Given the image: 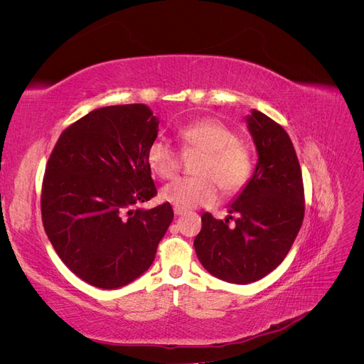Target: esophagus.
I'll use <instances>...</instances> for the list:
<instances>
[{"mask_svg":"<svg viewBox=\"0 0 364 364\" xmlns=\"http://www.w3.org/2000/svg\"><path fill=\"white\" fill-rule=\"evenodd\" d=\"M173 211H174V214H176V215H182V214H185V213H186V209H185V208H182V206L174 205V206H173Z\"/></svg>","mask_w":364,"mask_h":364,"instance_id":"obj_1","label":"esophagus"}]
</instances>
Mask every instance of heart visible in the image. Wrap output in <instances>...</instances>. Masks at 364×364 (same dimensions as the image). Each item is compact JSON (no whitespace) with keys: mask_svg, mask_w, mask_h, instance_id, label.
<instances>
[{"mask_svg":"<svg viewBox=\"0 0 364 364\" xmlns=\"http://www.w3.org/2000/svg\"><path fill=\"white\" fill-rule=\"evenodd\" d=\"M182 151H202L194 171L197 176L165 185L162 199L182 208L213 205L218 186L226 196L240 193L250 181L253 161L249 147L235 132L214 118L196 119L178 130ZM150 170L161 179H171L182 167V155L168 141L153 139L146 151Z\"/></svg>","mask_w":364,"mask_h":364,"instance_id":"obj_1","label":"heart"}]
</instances>
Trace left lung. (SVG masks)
<instances>
[{"instance_id": "8db88e82", "label": "left lung", "mask_w": 364, "mask_h": 364, "mask_svg": "<svg viewBox=\"0 0 364 364\" xmlns=\"http://www.w3.org/2000/svg\"><path fill=\"white\" fill-rule=\"evenodd\" d=\"M247 126L258 164L229 206L235 217L217 220L205 213L194 240L202 266L232 284L255 282L277 269L291 249L305 213L302 171L289 134L259 111H252Z\"/></svg>"}]
</instances>
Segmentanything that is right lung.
Wrapping results in <instances>:
<instances>
[{
    "label": "right lung",
    "instance_id": "1",
    "mask_svg": "<svg viewBox=\"0 0 364 364\" xmlns=\"http://www.w3.org/2000/svg\"><path fill=\"white\" fill-rule=\"evenodd\" d=\"M158 124L146 105L95 109L62 132L48 158L43 229L65 266L94 287L141 277L173 220L168 202L136 208L158 194L146 159Z\"/></svg>",
    "mask_w": 364,
    "mask_h": 364
}]
</instances>
